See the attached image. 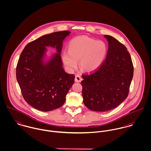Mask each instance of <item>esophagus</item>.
I'll return each mask as SVG.
<instances>
[{
  "label": "esophagus",
  "instance_id": "34e87169",
  "mask_svg": "<svg viewBox=\"0 0 151 151\" xmlns=\"http://www.w3.org/2000/svg\"><path fill=\"white\" fill-rule=\"evenodd\" d=\"M82 77L79 74H77L76 76V77H75V81L76 82H78V83H80L81 81H82Z\"/></svg>",
  "mask_w": 151,
  "mask_h": 151
}]
</instances>
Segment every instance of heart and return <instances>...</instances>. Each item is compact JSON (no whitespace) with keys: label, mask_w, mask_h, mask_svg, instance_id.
I'll return each mask as SVG.
<instances>
[{"label":"heart","mask_w":151,"mask_h":151,"mask_svg":"<svg viewBox=\"0 0 151 151\" xmlns=\"http://www.w3.org/2000/svg\"><path fill=\"white\" fill-rule=\"evenodd\" d=\"M107 53L104 42L96 41L86 35L72 39L68 43V51L63 54L65 65L70 70L77 67L80 60V68L85 71L92 72L102 65Z\"/></svg>","instance_id":"obj_1"}]
</instances>
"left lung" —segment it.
Returning <instances> with one entry per match:
<instances>
[{"mask_svg": "<svg viewBox=\"0 0 151 151\" xmlns=\"http://www.w3.org/2000/svg\"><path fill=\"white\" fill-rule=\"evenodd\" d=\"M104 37L109 43L106 58L98 69L82 75L84 104L97 111L116 108L127 98L134 73L126 47L111 36Z\"/></svg>", "mask_w": 151, "mask_h": 151, "instance_id": "obj_1", "label": "left lung"}]
</instances>
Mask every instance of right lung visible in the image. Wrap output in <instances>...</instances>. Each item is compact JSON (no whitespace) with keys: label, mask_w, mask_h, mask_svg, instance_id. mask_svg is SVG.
I'll list each match as a JSON object with an SVG mask.
<instances>
[{"label":"right lung","mask_w":151,"mask_h":151,"mask_svg":"<svg viewBox=\"0 0 151 151\" xmlns=\"http://www.w3.org/2000/svg\"><path fill=\"white\" fill-rule=\"evenodd\" d=\"M68 31L45 35L28 43L16 67V78L25 101L33 108L48 111L61 107L74 83L75 76L65 72L60 53ZM56 47L55 54L46 64L43 62L45 46Z\"/></svg>","instance_id":"add662e5"}]
</instances>
